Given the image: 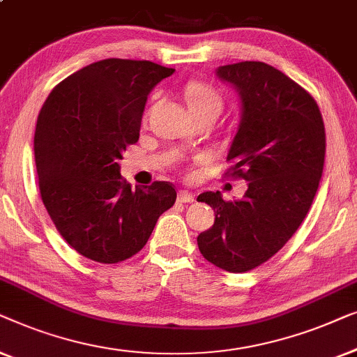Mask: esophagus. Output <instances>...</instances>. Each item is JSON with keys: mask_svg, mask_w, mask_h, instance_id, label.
Returning <instances> with one entry per match:
<instances>
[{"mask_svg": "<svg viewBox=\"0 0 357 357\" xmlns=\"http://www.w3.org/2000/svg\"><path fill=\"white\" fill-rule=\"evenodd\" d=\"M178 202H183V204L194 202L192 192H189V190H179V192H178Z\"/></svg>", "mask_w": 357, "mask_h": 357, "instance_id": "34e87169", "label": "esophagus"}]
</instances>
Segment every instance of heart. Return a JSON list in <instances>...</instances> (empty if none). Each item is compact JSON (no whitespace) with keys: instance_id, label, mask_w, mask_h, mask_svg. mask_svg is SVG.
Returning <instances> with one entry per match:
<instances>
[{"instance_id":"b5f03b06","label":"heart","mask_w":357,"mask_h":357,"mask_svg":"<svg viewBox=\"0 0 357 357\" xmlns=\"http://www.w3.org/2000/svg\"><path fill=\"white\" fill-rule=\"evenodd\" d=\"M185 100H188L189 109H200L208 107L220 108V105H222L220 95L212 87L202 82H190L185 87Z\"/></svg>"}]
</instances>
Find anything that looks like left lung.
<instances>
[{"label":"left lung","mask_w":357,"mask_h":357,"mask_svg":"<svg viewBox=\"0 0 357 357\" xmlns=\"http://www.w3.org/2000/svg\"><path fill=\"white\" fill-rule=\"evenodd\" d=\"M215 74L241 102L227 160L248 190L233 202L220 190L199 195L213 208L215 223L197 244L210 264L243 273L277 254L307 215L324 172L325 128L315 100L273 66L243 61Z\"/></svg>","instance_id":"1"}]
</instances>
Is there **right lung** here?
Returning <instances> with one entry per match:
<instances>
[{
    "label": "right lung",
    "instance_id": "obj_1",
    "mask_svg": "<svg viewBox=\"0 0 357 357\" xmlns=\"http://www.w3.org/2000/svg\"><path fill=\"white\" fill-rule=\"evenodd\" d=\"M173 73L152 61L102 59L59 82L40 109L33 137L40 194L59 234L84 257L100 264L132 257L176 200L165 181L130 189L119 167L139 140L149 93Z\"/></svg>",
    "mask_w": 357,
    "mask_h": 357
}]
</instances>
